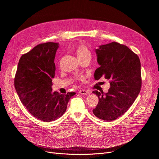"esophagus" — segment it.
I'll return each instance as SVG.
<instances>
[{"mask_svg":"<svg viewBox=\"0 0 159 159\" xmlns=\"http://www.w3.org/2000/svg\"><path fill=\"white\" fill-rule=\"evenodd\" d=\"M79 93L82 95H89L90 94V93L88 91V90H80L79 91Z\"/></svg>","mask_w":159,"mask_h":159,"instance_id":"esophagus-1","label":"esophagus"}]
</instances>
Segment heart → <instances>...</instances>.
Listing matches in <instances>:
<instances>
[{
	"label": "heart",
	"mask_w": 159,
	"mask_h": 159,
	"mask_svg": "<svg viewBox=\"0 0 159 159\" xmlns=\"http://www.w3.org/2000/svg\"><path fill=\"white\" fill-rule=\"evenodd\" d=\"M74 52L79 60H89L91 58V53L85 44H80L75 48Z\"/></svg>",
	"instance_id": "obj_1"
}]
</instances>
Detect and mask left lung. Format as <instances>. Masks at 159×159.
Segmentation results:
<instances>
[{"label": "left lung", "mask_w": 159, "mask_h": 159, "mask_svg": "<svg viewBox=\"0 0 159 159\" xmlns=\"http://www.w3.org/2000/svg\"><path fill=\"white\" fill-rule=\"evenodd\" d=\"M100 67L94 73L96 80L104 77L111 87L104 94L94 90L99 102L93 112L104 121L115 120L131 107L142 87L141 63L139 56L126 45L117 42L101 45L96 50Z\"/></svg>", "instance_id": "8db88e82"}]
</instances>
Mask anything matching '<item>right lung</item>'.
I'll return each mask as SVG.
<instances>
[{
    "instance_id": "add662e5",
    "label": "right lung",
    "mask_w": 159,
    "mask_h": 159,
    "mask_svg": "<svg viewBox=\"0 0 159 159\" xmlns=\"http://www.w3.org/2000/svg\"><path fill=\"white\" fill-rule=\"evenodd\" d=\"M58 47V43H41L22 55L14 77V87L21 102L33 116L44 122L60 118L75 94L52 93L54 60Z\"/></svg>"
}]
</instances>
